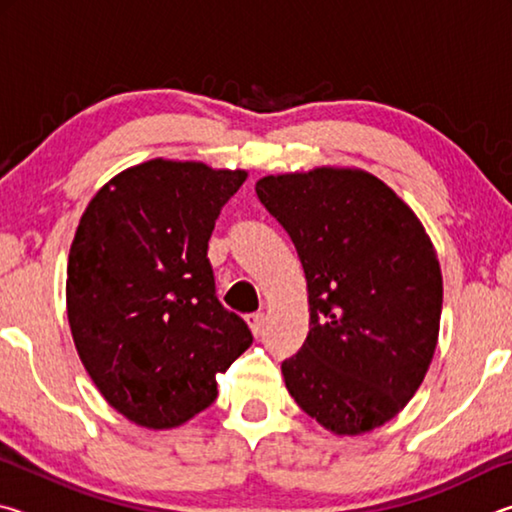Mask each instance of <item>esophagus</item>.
<instances>
[{
    "label": "esophagus",
    "instance_id": "34e87169",
    "mask_svg": "<svg viewBox=\"0 0 512 512\" xmlns=\"http://www.w3.org/2000/svg\"><path fill=\"white\" fill-rule=\"evenodd\" d=\"M248 325H250V329H253L255 336L262 334L264 327H266V314H264V311H257V314H250V316H248Z\"/></svg>",
    "mask_w": 512,
    "mask_h": 512
}]
</instances>
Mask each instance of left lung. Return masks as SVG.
<instances>
[{"mask_svg":"<svg viewBox=\"0 0 512 512\" xmlns=\"http://www.w3.org/2000/svg\"><path fill=\"white\" fill-rule=\"evenodd\" d=\"M257 198L305 268L309 334L282 375L298 406L334 433L395 418L436 350L443 275L418 216L357 169L266 176Z\"/></svg>","mask_w":512,"mask_h":512,"instance_id":"obj_1","label":"left lung"}]
</instances>
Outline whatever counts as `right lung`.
Here are the masks:
<instances>
[{"label": "right lung", "instance_id": "right-lung-1", "mask_svg": "<svg viewBox=\"0 0 512 512\" xmlns=\"http://www.w3.org/2000/svg\"><path fill=\"white\" fill-rule=\"evenodd\" d=\"M246 171L151 160L92 198L67 264V318L110 406L169 429L216 400V375L244 354L246 320L216 298L207 241Z\"/></svg>", "mask_w": 512, "mask_h": 512}]
</instances>
